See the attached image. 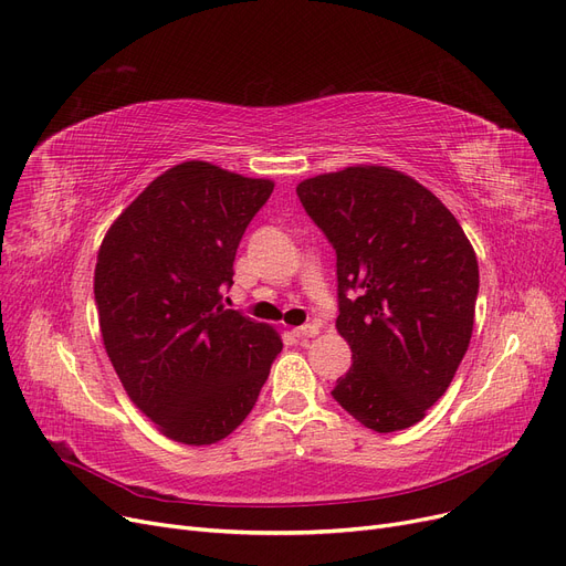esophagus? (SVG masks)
Returning a JSON list of instances; mask_svg holds the SVG:
<instances>
[{
    "label": "esophagus",
    "instance_id": "34e87169",
    "mask_svg": "<svg viewBox=\"0 0 566 566\" xmlns=\"http://www.w3.org/2000/svg\"><path fill=\"white\" fill-rule=\"evenodd\" d=\"M293 335L301 337V339H305V337H314V335H318V326H316V324L298 326V328H293Z\"/></svg>",
    "mask_w": 566,
    "mask_h": 566
}]
</instances>
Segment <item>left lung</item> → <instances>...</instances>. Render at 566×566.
Segmentation results:
<instances>
[{
  "instance_id": "1",
  "label": "left lung",
  "mask_w": 566,
  "mask_h": 566,
  "mask_svg": "<svg viewBox=\"0 0 566 566\" xmlns=\"http://www.w3.org/2000/svg\"><path fill=\"white\" fill-rule=\"evenodd\" d=\"M296 193L337 256L335 326L354 363L333 398L375 432L419 423L470 347L474 248L430 189L388 166L316 176Z\"/></svg>"
}]
</instances>
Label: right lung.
<instances>
[{
	"label": "right lung",
	"instance_id": "obj_1",
	"mask_svg": "<svg viewBox=\"0 0 566 566\" xmlns=\"http://www.w3.org/2000/svg\"><path fill=\"white\" fill-rule=\"evenodd\" d=\"M273 187L178 164L115 219L96 256L106 354L132 402L182 444L229 437L282 352L273 328L222 303L242 233Z\"/></svg>",
	"mask_w": 566,
	"mask_h": 566
}]
</instances>
